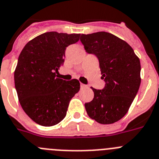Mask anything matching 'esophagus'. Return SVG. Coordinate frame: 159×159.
<instances>
[{"label":"esophagus","mask_w":159,"mask_h":159,"mask_svg":"<svg viewBox=\"0 0 159 159\" xmlns=\"http://www.w3.org/2000/svg\"><path fill=\"white\" fill-rule=\"evenodd\" d=\"M86 87H87L86 85H84V84L81 83V89H85V88H86Z\"/></svg>","instance_id":"obj_1"}]
</instances>
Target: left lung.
<instances>
[{
    "label": "left lung",
    "instance_id": "8db88e82",
    "mask_svg": "<svg viewBox=\"0 0 159 159\" xmlns=\"http://www.w3.org/2000/svg\"><path fill=\"white\" fill-rule=\"evenodd\" d=\"M81 42L86 52L97 57L106 83L102 90L92 87L94 97L85 104L87 114L101 124L117 122L128 112L139 89V58L128 43L105 31L82 34Z\"/></svg>",
    "mask_w": 159,
    "mask_h": 159
}]
</instances>
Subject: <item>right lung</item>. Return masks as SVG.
Wrapping results in <instances>:
<instances>
[{
    "label": "right lung",
    "instance_id": "obj_1",
    "mask_svg": "<svg viewBox=\"0 0 159 159\" xmlns=\"http://www.w3.org/2000/svg\"><path fill=\"white\" fill-rule=\"evenodd\" d=\"M81 34L50 31L30 40L20 54L14 72L17 96L25 113L39 125L51 127L65 118L70 101L80 89L77 79L58 78L65 51Z\"/></svg>",
    "mask_w": 159,
    "mask_h": 159
}]
</instances>
